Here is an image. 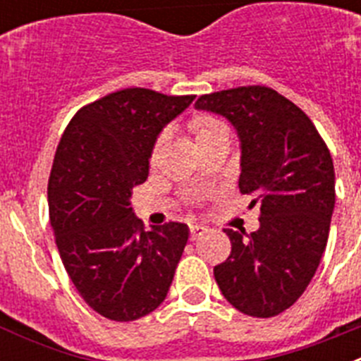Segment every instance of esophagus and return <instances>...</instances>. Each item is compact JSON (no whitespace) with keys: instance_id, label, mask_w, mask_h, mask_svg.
Masks as SVG:
<instances>
[{"instance_id":"obj_1","label":"esophagus","mask_w":361,"mask_h":361,"mask_svg":"<svg viewBox=\"0 0 361 361\" xmlns=\"http://www.w3.org/2000/svg\"><path fill=\"white\" fill-rule=\"evenodd\" d=\"M206 231H208V228H206V226L191 224L190 226V238H191V240H197V238H199L200 235H202V233H206Z\"/></svg>"}]
</instances>
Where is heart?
<instances>
[{
  "instance_id": "obj_1",
  "label": "heart",
  "mask_w": 361,
  "mask_h": 361,
  "mask_svg": "<svg viewBox=\"0 0 361 361\" xmlns=\"http://www.w3.org/2000/svg\"><path fill=\"white\" fill-rule=\"evenodd\" d=\"M190 128L191 132H193V135H195L197 142L202 141V139H208V137L212 135H216V133L220 132H226L224 126L209 116H195L193 119H191ZM162 141H164V137H161V139L157 141V145H155V148H153V155H152L153 161H155V157H157L159 148L162 146Z\"/></svg>"
}]
</instances>
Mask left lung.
Returning <instances> with one entry per match:
<instances>
[{"mask_svg":"<svg viewBox=\"0 0 361 361\" xmlns=\"http://www.w3.org/2000/svg\"><path fill=\"white\" fill-rule=\"evenodd\" d=\"M199 111L224 117L240 145L238 190L260 204V228L224 229L226 262L213 269L229 304L257 318L291 307L318 269L334 212V166L304 111L267 86L200 95Z\"/></svg>","mask_w":361,"mask_h":361,"instance_id":"1","label":"left lung"}]
</instances>
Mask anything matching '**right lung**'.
I'll return each instance as SVG.
<instances>
[{
    "label": "right lung",
    "mask_w": 361,
    "mask_h": 361,
    "mask_svg": "<svg viewBox=\"0 0 361 361\" xmlns=\"http://www.w3.org/2000/svg\"><path fill=\"white\" fill-rule=\"evenodd\" d=\"M193 99L114 92L81 108L56 149L49 212L57 250L82 300L108 320H139L170 291L190 229L170 222L145 231L132 190L148 178L162 130Z\"/></svg>",
    "instance_id": "1"
}]
</instances>
